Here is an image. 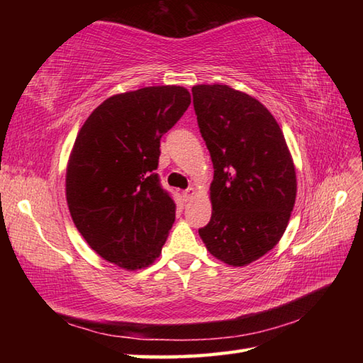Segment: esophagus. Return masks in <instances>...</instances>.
I'll use <instances>...</instances> for the list:
<instances>
[{
    "mask_svg": "<svg viewBox=\"0 0 363 363\" xmlns=\"http://www.w3.org/2000/svg\"><path fill=\"white\" fill-rule=\"evenodd\" d=\"M195 196V189H191V187H189L187 190H184L182 191V198H184V201H190L191 198Z\"/></svg>",
    "mask_w": 363,
    "mask_h": 363,
    "instance_id": "obj_1",
    "label": "esophagus"
}]
</instances>
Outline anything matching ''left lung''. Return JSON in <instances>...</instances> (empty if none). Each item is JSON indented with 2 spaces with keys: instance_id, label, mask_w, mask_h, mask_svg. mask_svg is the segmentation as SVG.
I'll list each match as a JSON object with an SVG mask.
<instances>
[{
  "instance_id": "obj_1",
  "label": "left lung",
  "mask_w": 363,
  "mask_h": 363,
  "mask_svg": "<svg viewBox=\"0 0 363 363\" xmlns=\"http://www.w3.org/2000/svg\"><path fill=\"white\" fill-rule=\"evenodd\" d=\"M213 164L212 217L198 230L212 256L243 267L281 240L296 198V173L282 130L256 98L229 86L191 87Z\"/></svg>"
}]
</instances>
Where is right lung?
<instances>
[{"mask_svg": "<svg viewBox=\"0 0 363 363\" xmlns=\"http://www.w3.org/2000/svg\"><path fill=\"white\" fill-rule=\"evenodd\" d=\"M190 103L179 86L113 95L76 137L65 179L68 209L90 248L107 262L138 269L159 257L176 204L154 169L162 135Z\"/></svg>", "mask_w": 363, "mask_h": 363, "instance_id": "add662e5", "label": "right lung"}]
</instances>
